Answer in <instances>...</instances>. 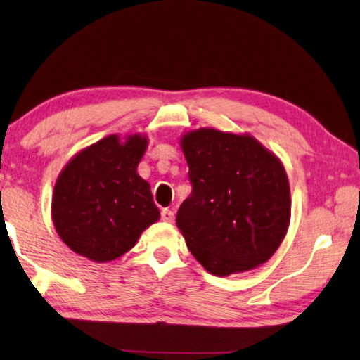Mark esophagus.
Wrapping results in <instances>:
<instances>
[{
	"mask_svg": "<svg viewBox=\"0 0 360 360\" xmlns=\"http://www.w3.org/2000/svg\"><path fill=\"white\" fill-rule=\"evenodd\" d=\"M161 218H162V221L172 223L174 221V212L169 210V209H162L161 210Z\"/></svg>",
	"mask_w": 360,
	"mask_h": 360,
	"instance_id": "esophagus-1",
	"label": "esophagus"
}]
</instances>
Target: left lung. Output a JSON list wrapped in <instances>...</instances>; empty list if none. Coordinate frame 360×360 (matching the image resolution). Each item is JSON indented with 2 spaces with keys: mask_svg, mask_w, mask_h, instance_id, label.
<instances>
[{
  "mask_svg": "<svg viewBox=\"0 0 360 360\" xmlns=\"http://www.w3.org/2000/svg\"><path fill=\"white\" fill-rule=\"evenodd\" d=\"M181 148L193 190L176 212V226L193 256L218 276L269 261L291 218L278 158L255 137L217 129L188 132Z\"/></svg>",
  "mask_w": 360,
  "mask_h": 360,
  "instance_id": "8db88e82",
  "label": "left lung"
}]
</instances>
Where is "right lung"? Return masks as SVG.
Instances as JSON below:
<instances>
[{
	"label": "right lung",
	"instance_id": "obj_1",
	"mask_svg": "<svg viewBox=\"0 0 360 360\" xmlns=\"http://www.w3.org/2000/svg\"><path fill=\"white\" fill-rule=\"evenodd\" d=\"M147 137L124 143L109 136L75 155L56 180L55 229L74 253L94 262L113 261L134 247L160 218L150 185L137 174Z\"/></svg>",
	"mask_w": 360,
	"mask_h": 360
}]
</instances>
